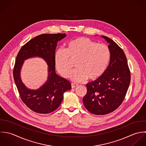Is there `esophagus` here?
Listing matches in <instances>:
<instances>
[{"mask_svg":"<svg viewBox=\"0 0 146 146\" xmlns=\"http://www.w3.org/2000/svg\"><path fill=\"white\" fill-rule=\"evenodd\" d=\"M71 86H72V88H76L78 86V84H74V83H72L71 84Z\"/></svg>","mask_w":146,"mask_h":146,"instance_id":"obj_1","label":"esophagus"}]
</instances>
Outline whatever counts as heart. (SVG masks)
<instances>
[{
	"instance_id": "heart-1",
	"label": "heart",
	"mask_w": 146,
	"mask_h": 146,
	"mask_svg": "<svg viewBox=\"0 0 146 146\" xmlns=\"http://www.w3.org/2000/svg\"><path fill=\"white\" fill-rule=\"evenodd\" d=\"M111 58L109 47L86 37H78L71 40L66 50H58L55 55L56 69L64 77H67L76 61L78 69L69 75L70 79L77 82L88 78L91 81L99 79L106 72Z\"/></svg>"
}]
</instances>
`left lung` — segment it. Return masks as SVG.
<instances>
[{"label": "left lung", "mask_w": 146, "mask_h": 146, "mask_svg": "<svg viewBox=\"0 0 146 146\" xmlns=\"http://www.w3.org/2000/svg\"><path fill=\"white\" fill-rule=\"evenodd\" d=\"M102 37L109 43L110 64L102 77L86 84L88 92L83 98L86 108L96 115L116 110L122 103L130 82V72L124 52L112 39Z\"/></svg>", "instance_id": "1"}]
</instances>
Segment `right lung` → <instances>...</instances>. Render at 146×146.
Instances as JSON below:
<instances>
[{
  "instance_id": "1",
  "label": "right lung",
  "mask_w": 146,
  "mask_h": 146,
  "mask_svg": "<svg viewBox=\"0 0 146 146\" xmlns=\"http://www.w3.org/2000/svg\"><path fill=\"white\" fill-rule=\"evenodd\" d=\"M65 34H43L35 36L24 45L16 58L13 78L23 102L33 111L47 114L56 110L60 105L64 93L70 90V83L59 76L55 71V55L57 43L66 36ZM38 57L48 65L46 82L36 90L27 88L22 81L21 70L27 59Z\"/></svg>"
}]
</instances>
